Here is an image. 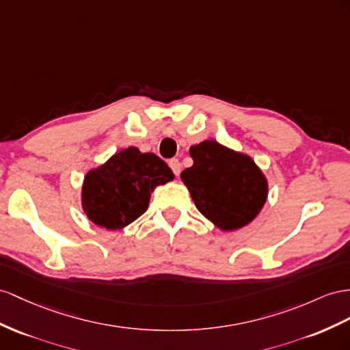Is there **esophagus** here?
I'll use <instances>...</instances> for the list:
<instances>
[{"label":"esophagus","instance_id":"esophagus-1","mask_svg":"<svg viewBox=\"0 0 350 350\" xmlns=\"http://www.w3.org/2000/svg\"><path fill=\"white\" fill-rule=\"evenodd\" d=\"M168 165H170V168L173 170V173H174L176 176L180 174V172H182V165H180V163H178V159H176V158L170 159V161H168Z\"/></svg>","mask_w":350,"mask_h":350}]
</instances>
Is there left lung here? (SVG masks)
Segmentation results:
<instances>
[{"instance_id": "8db88e82", "label": "left lung", "mask_w": 350, "mask_h": 350, "mask_svg": "<svg viewBox=\"0 0 350 350\" xmlns=\"http://www.w3.org/2000/svg\"><path fill=\"white\" fill-rule=\"evenodd\" d=\"M193 165L180 177L196 208L221 232L250 225L265 207L269 186L254 159L216 140L192 145Z\"/></svg>"}]
</instances>
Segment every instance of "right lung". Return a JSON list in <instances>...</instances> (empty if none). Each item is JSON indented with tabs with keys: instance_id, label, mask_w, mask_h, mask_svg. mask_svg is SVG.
Listing matches in <instances>:
<instances>
[{
	"instance_id": "obj_1",
	"label": "right lung",
	"mask_w": 350,
	"mask_h": 350,
	"mask_svg": "<svg viewBox=\"0 0 350 350\" xmlns=\"http://www.w3.org/2000/svg\"><path fill=\"white\" fill-rule=\"evenodd\" d=\"M172 180V168L159 157L136 146L125 148L88 170L81 207L94 225L107 230L124 229L148 210L155 187Z\"/></svg>"
}]
</instances>
